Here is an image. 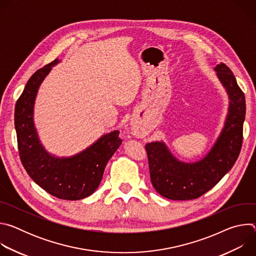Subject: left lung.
Returning <instances> with one entry per match:
<instances>
[{
  "label": "left lung",
  "instance_id": "obj_1",
  "mask_svg": "<svg viewBox=\"0 0 256 256\" xmlns=\"http://www.w3.org/2000/svg\"><path fill=\"white\" fill-rule=\"evenodd\" d=\"M214 70L230 102L225 126L210 151L200 161L186 163L176 159L163 142L144 146L152 184L166 198L190 200L202 196L231 170L240 154L246 114L245 96L225 64H216Z\"/></svg>",
  "mask_w": 256,
  "mask_h": 256
}]
</instances>
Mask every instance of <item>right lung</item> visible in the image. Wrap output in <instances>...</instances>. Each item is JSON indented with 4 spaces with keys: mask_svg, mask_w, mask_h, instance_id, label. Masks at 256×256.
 <instances>
[{
    "mask_svg": "<svg viewBox=\"0 0 256 256\" xmlns=\"http://www.w3.org/2000/svg\"><path fill=\"white\" fill-rule=\"evenodd\" d=\"M58 60L36 70L16 102L15 128L22 165L36 184L50 194L66 200L91 196L99 186L107 162L122 144L120 132L102 136L83 152L68 158L50 155L42 144L33 122L36 94Z\"/></svg>",
    "mask_w": 256,
    "mask_h": 256,
    "instance_id": "1",
    "label": "right lung"
}]
</instances>
